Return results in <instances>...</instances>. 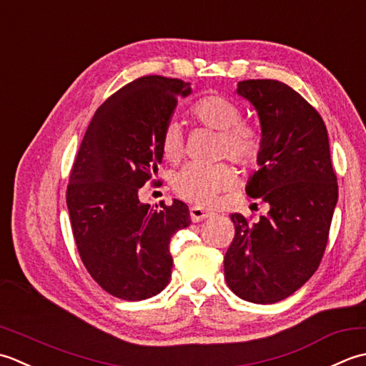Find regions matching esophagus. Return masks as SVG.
Returning <instances> with one entry per match:
<instances>
[{"mask_svg": "<svg viewBox=\"0 0 366 366\" xmlns=\"http://www.w3.org/2000/svg\"><path fill=\"white\" fill-rule=\"evenodd\" d=\"M189 216H191L192 222H200V221L207 219L208 216H212V214L208 213V212H205V210H202V208H200V207H191L189 208Z\"/></svg>", "mask_w": 366, "mask_h": 366, "instance_id": "esophagus-1", "label": "esophagus"}]
</instances>
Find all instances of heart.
<instances>
[{
  "label": "heart",
  "mask_w": 366,
  "mask_h": 366,
  "mask_svg": "<svg viewBox=\"0 0 366 366\" xmlns=\"http://www.w3.org/2000/svg\"><path fill=\"white\" fill-rule=\"evenodd\" d=\"M189 117L194 122L218 131L216 156L229 158L242 167H252L264 152V134L257 124L242 120V107L226 96L212 93L192 102ZM159 148L169 162H178L184 156V139L180 126L167 123L159 136ZM235 183L234 169L226 162L188 164L170 178L174 191L182 199L200 207H212L218 194Z\"/></svg>",
  "instance_id": "1"
}]
</instances>
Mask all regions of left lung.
<instances>
[{"mask_svg": "<svg viewBox=\"0 0 366 366\" xmlns=\"http://www.w3.org/2000/svg\"><path fill=\"white\" fill-rule=\"evenodd\" d=\"M256 107L264 134L260 169L248 196L270 205L257 222L232 213L234 240L224 277L235 295L268 305L285 300L307 282L322 260L338 200L327 128L319 112L278 80L238 84Z\"/></svg>", "mask_w": 366, "mask_h": 366, "instance_id": "1", "label": "left lung"}]
</instances>
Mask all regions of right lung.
<instances>
[{"label":"right lung","mask_w":366,"mask_h":366,"mask_svg":"<svg viewBox=\"0 0 366 366\" xmlns=\"http://www.w3.org/2000/svg\"><path fill=\"white\" fill-rule=\"evenodd\" d=\"M191 93L180 79L145 76L96 110L72 164L66 202L79 256L98 285L122 300H145L167 286L170 237L189 226L188 205L158 210L139 200L162 159L159 136Z\"/></svg>","instance_id":"right-lung-1"}]
</instances>
